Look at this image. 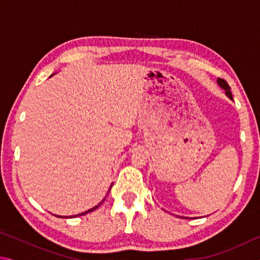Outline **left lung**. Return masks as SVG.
<instances>
[{
    "mask_svg": "<svg viewBox=\"0 0 260 260\" xmlns=\"http://www.w3.org/2000/svg\"><path fill=\"white\" fill-rule=\"evenodd\" d=\"M217 82H218L219 87L222 88V89L225 90V94H226L227 98L233 100V95H232V91H231V87L228 86V83H227L225 80H223V79H218ZM182 218H184V217H182ZM192 219H195V218H192Z\"/></svg>",
    "mask_w": 260,
    "mask_h": 260,
    "instance_id": "8db88e82",
    "label": "left lung"
}]
</instances>
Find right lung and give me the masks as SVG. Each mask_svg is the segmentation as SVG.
Wrapping results in <instances>:
<instances>
[{"label": "right lung", "mask_w": 260, "mask_h": 260, "mask_svg": "<svg viewBox=\"0 0 260 260\" xmlns=\"http://www.w3.org/2000/svg\"><path fill=\"white\" fill-rule=\"evenodd\" d=\"M51 77V76H50ZM113 184V183H112ZM112 184L111 186H110V188H109V190H108V195H109V192H110V190H111V188H112ZM105 201V197L104 199L100 202V203L96 205V206H94V208H91V209H89L88 211H85V212H82V213H79V214H76V215H69V217H61V215H56V217H58V218H76V217H79V215H85V214H87V213H89V212H91V211H94V210H96L99 208V206H101V204L103 203V202Z\"/></svg>", "instance_id": "right-lung-1"}]
</instances>
